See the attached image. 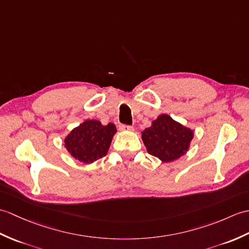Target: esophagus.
Here are the masks:
<instances>
[{
	"label": "esophagus",
	"instance_id": "34e87169",
	"mask_svg": "<svg viewBox=\"0 0 249 249\" xmlns=\"http://www.w3.org/2000/svg\"><path fill=\"white\" fill-rule=\"evenodd\" d=\"M120 129L121 130H134V126L131 125H125V124H120Z\"/></svg>",
	"mask_w": 249,
	"mask_h": 249
}]
</instances>
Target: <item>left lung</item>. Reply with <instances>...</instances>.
Listing matches in <instances>:
<instances>
[{
	"label": "left lung",
	"mask_w": 249,
	"mask_h": 249,
	"mask_svg": "<svg viewBox=\"0 0 249 249\" xmlns=\"http://www.w3.org/2000/svg\"><path fill=\"white\" fill-rule=\"evenodd\" d=\"M193 131L177 123L167 114H161L152 126L142 132V140L148 154L170 162L188 151Z\"/></svg>",
	"instance_id": "obj_1"
}]
</instances>
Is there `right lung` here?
<instances>
[{
	"label": "right lung",
	"instance_id": "obj_1",
	"mask_svg": "<svg viewBox=\"0 0 249 249\" xmlns=\"http://www.w3.org/2000/svg\"><path fill=\"white\" fill-rule=\"evenodd\" d=\"M115 132L112 123L104 126L100 121L87 120L69 134L65 144L75 159L91 163L107 154Z\"/></svg>",
	"mask_w": 249,
	"mask_h": 249
}]
</instances>
